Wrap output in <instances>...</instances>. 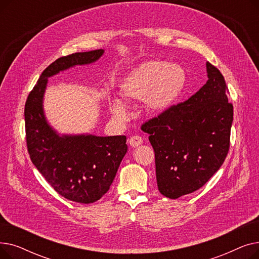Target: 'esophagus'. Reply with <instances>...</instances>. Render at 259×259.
Listing matches in <instances>:
<instances>
[{"label":"esophagus","instance_id":"obj_1","mask_svg":"<svg viewBox=\"0 0 259 259\" xmlns=\"http://www.w3.org/2000/svg\"><path fill=\"white\" fill-rule=\"evenodd\" d=\"M128 143L131 147H139L140 145L143 144V139L141 137H138V135H134V137H131L128 140Z\"/></svg>","mask_w":259,"mask_h":259}]
</instances>
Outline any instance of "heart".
Listing matches in <instances>:
<instances>
[{
	"label": "heart",
	"instance_id": "obj_1",
	"mask_svg": "<svg viewBox=\"0 0 259 259\" xmlns=\"http://www.w3.org/2000/svg\"><path fill=\"white\" fill-rule=\"evenodd\" d=\"M186 73L182 67L162 61H148L135 67L122 79L118 93L127 103L143 101L151 113H164L176 103L185 87ZM113 116L124 121L129 109L119 100L111 102Z\"/></svg>",
	"mask_w": 259,
	"mask_h": 259
}]
</instances>
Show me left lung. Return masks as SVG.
I'll use <instances>...</instances> for the list:
<instances>
[{"label":"left lung","instance_id":"left-lung-1","mask_svg":"<svg viewBox=\"0 0 259 259\" xmlns=\"http://www.w3.org/2000/svg\"><path fill=\"white\" fill-rule=\"evenodd\" d=\"M206 67L207 83L194 95L142 125L154 149L158 191L172 199L201 188L229 151L233 105L221 71Z\"/></svg>","mask_w":259,"mask_h":259}]
</instances>
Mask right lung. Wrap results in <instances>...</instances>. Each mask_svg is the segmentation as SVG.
I'll return each instance as SVG.
<instances>
[{
  "label": "right lung",
  "instance_id": "add662e5",
  "mask_svg": "<svg viewBox=\"0 0 259 259\" xmlns=\"http://www.w3.org/2000/svg\"><path fill=\"white\" fill-rule=\"evenodd\" d=\"M103 49L76 52L50 64L40 74L25 104V129L30 159L63 197L80 203L99 200L110 188L128 147L125 135H60L43 108L48 77L76 65L97 62Z\"/></svg>",
  "mask_w": 259,
  "mask_h": 259
}]
</instances>
